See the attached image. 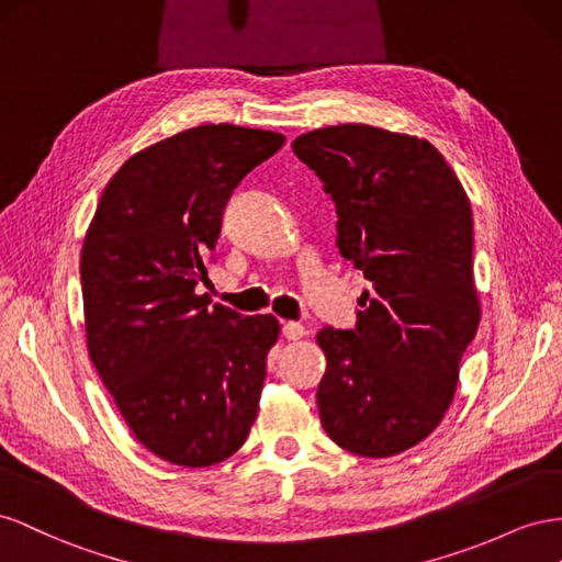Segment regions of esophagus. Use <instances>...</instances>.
Here are the masks:
<instances>
[{"label":"esophagus","mask_w":562,"mask_h":562,"mask_svg":"<svg viewBox=\"0 0 562 562\" xmlns=\"http://www.w3.org/2000/svg\"><path fill=\"white\" fill-rule=\"evenodd\" d=\"M282 336H284V339H290V341H299V339H303V336H306V327H303L301 323H284L282 325Z\"/></svg>","instance_id":"esophagus-1"}]
</instances>
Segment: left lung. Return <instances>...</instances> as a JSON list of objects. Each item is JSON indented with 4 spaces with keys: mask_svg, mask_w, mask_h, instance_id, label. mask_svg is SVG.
I'll use <instances>...</instances> for the list:
<instances>
[{
    "mask_svg": "<svg viewBox=\"0 0 562 562\" xmlns=\"http://www.w3.org/2000/svg\"><path fill=\"white\" fill-rule=\"evenodd\" d=\"M292 148L336 206V247L372 284L356 329L317 331L319 422L352 454H400L442 422L480 325L469 195L426 138L339 124Z\"/></svg>",
    "mask_w": 562,
    "mask_h": 562,
    "instance_id": "left-lung-1",
    "label": "left lung"
}]
</instances>
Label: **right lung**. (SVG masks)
<instances>
[{
  "mask_svg": "<svg viewBox=\"0 0 562 562\" xmlns=\"http://www.w3.org/2000/svg\"><path fill=\"white\" fill-rule=\"evenodd\" d=\"M284 136L202 124L126 159L85 237L89 358L138 442L176 467L235 454L259 414L272 315L198 294L233 188Z\"/></svg>",
  "mask_w": 562,
  "mask_h": 562,
  "instance_id": "obj_1",
  "label": "right lung"
}]
</instances>
